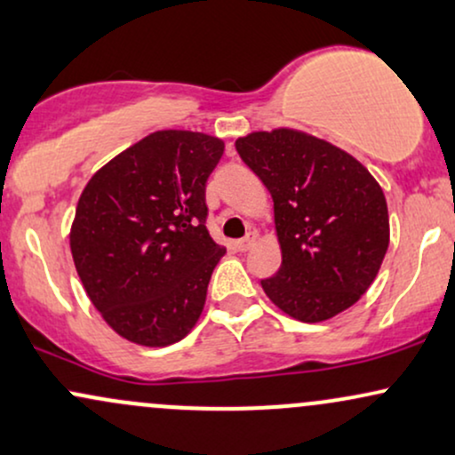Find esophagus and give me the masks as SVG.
<instances>
[{
    "instance_id": "1",
    "label": "esophagus",
    "mask_w": 455,
    "mask_h": 455,
    "mask_svg": "<svg viewBox=\"0 0 455 455\" xmlns=\"http://www.w3.org/2000/svg\"><path fill=\"white\" fill-rule=\"evenodd\" d=\"M255 243H258V234H255V232H249L247 236H244V238L236 240V243H234V247H236L238 251H243V253H244V251H249L251 247H253Z\"/></svg>"
}]
</instances>
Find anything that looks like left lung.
I'll list each match as a JSON object with an SVG mask.
<instances>
[{"mask_svg":"<svg viewBox=\"0 0 455 455\" xmlns=\"http://www.w3.org/2000/svg\"><path fill=\"white\" fill-rule=\"evenodd\" d=\"M275 202L281 268L261 281L283 313L319 323L347 311L375 281L389 244L381 185L336 144L293 127L236 140Z\"/></svg>","mask_w":455,"mask_h":455,"instance_id":"1","label":"left lung"}]
</instances>
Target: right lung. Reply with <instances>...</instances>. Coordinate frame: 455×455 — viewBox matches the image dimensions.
<instances>
[{"instance_id": "add662e5", "label": "right lung", "mask_w": 455, "mask_h": 455, "mask_svg": "<svg viewBox=\"0 0 455 455\" xmlns=\"http://www.w3.org/2000/svg\"><path fill=\"white\" fill-rule=\"evenodd\" d=\"M223 148L202 132H153L101 165L78 197L74 266L104 322L130 343H179L204 311L226 255L204 226L206 179Z\"/></svg>"}]
</instances>
